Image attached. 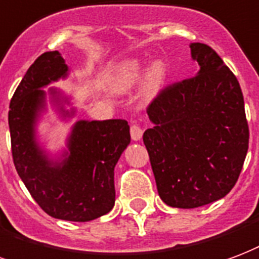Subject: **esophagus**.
Listing matches in <instances>:
<instances>
[{
    "instance_id": "esophagus-1",
    "label": "esophagus",
    "mask_w": 259,
    "mask_h": 259,
    "mask_svg": "<svg viewBox=\"0 0 259 259\" xmlns=\"http://www.w3.org/2000/svg\"><path fill=\"white\" fill-rule=\"evenodd\" d=\"M130 136H132V140L139 141L143 137V129H141V126L137 123H132V126H130Z\"/></svg>"
}]
</instances>
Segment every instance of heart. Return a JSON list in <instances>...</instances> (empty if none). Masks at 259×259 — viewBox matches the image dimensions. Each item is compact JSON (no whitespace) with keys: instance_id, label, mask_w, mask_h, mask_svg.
I'll return each mask as SVG.
<instances>
[{"instance_id":"1","label":"heart","mask_w":259,"mask_h":259,"mask_svg":"<svg viewBox=\"0 0 259 259\" xmlns=\"http://www.w3.org/2000/svg\"><path fill=\"white\" fill-rule=\"evenodd\" d=\"M149 68H151V61L145 60V59H132V60L124 61L114 76L115 89L119 92L132 89L144 78ZM149 71L148 75L145 78L144 95L147 97H152L163 86L166 70L160 63H156Z\"/></svg>"}]
</instances>
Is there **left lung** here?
<instances>
[{"instance_id":"8db88e82","label":"left lung","mask_w":259,"mask_h":259,"mask_svg":"<svg viewBox=\"0 0 259 259\" xmlns=\"http://www.w3.org/2000/svg\"><path fill=\"white\" fill-rule=\"evenodd\" d=\"M198 75L167 85L147 108L152 127L145 148L159 196L195 208L235 187L248 149V123L239 81L214 49L191 44Z\"/></svg>"}]
</instances>
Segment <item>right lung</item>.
<instances>
[{
  "mask_svg": "<svg viewBox=\"0 0 259 259\" xmlns=\"http://www.w3.org/2000/svg\"><path fill=\"white\" fill-rule=\"evenodd\" d=\"M67 72L59 52L42 53L13 93L8 123L16 171L39 207L53 218L86 222L114 207V168L129 145L130 129L124 119L78 120L64 159L48 158L35 140V123L45 107L41 88L66 78ZM51 95L59 101L56 89Z\"/></svg>",
  "mask_w": 259,
  "mask_h": 259,
  "instance_id": "right-lung-1",
  "label": "right lung"
}]
</instances>
